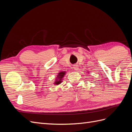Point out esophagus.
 <instances>
[{
    "label": "esophagus",
    "mask_w": 132,
    "mask_h": 132,
    "mask_svg": "<svg viewBox=\"0 0 132 132\" xmlns=\"http://www.w3.org/2000/svg\"><path fill=\"white\" fill-rule=\"evenodd\" d=\"M78 65L77 64H75L73 66V68L75 70H78Z\"/></svg>",
    "instance_id": "34e87169"
}]
</instances>
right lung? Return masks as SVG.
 Returning <instances> with one entry per match:
<instances>
[{"label": "right lung", "instance_id": "obj_1", "mask_svg": "<svg viewBox=\"0 0 132 132\" xmlns=\"http://www.w3.org/2000/svg\"><path fill=\"white\" fill-rule=\"evenodd\" d=\"M65 74V71H61L58 73V74L57 75V77L55 79V81L54 82V84H55L56 85H58L59 84H60L62 82V80L63 77H64V75Z\"/></svg>", "mask_w": 132, "mask_h": 132}]
</instances>
